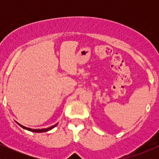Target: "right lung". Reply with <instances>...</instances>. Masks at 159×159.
I'll list each match as a JSON object with an SVG mask.
<instances>
[{
	"instance_id": "add662e5",
	"label": "right lung",
	"mask_w": 159,
	"mask_h": 159,
	"mask_svg": "<svg viewBox=\"0 0 159 159\" xmlns=\"http://www.w3.org/2000/svg\"><path fill=\"white\" fill-rule=\"evenodd\" d=\"M16 123H17V122H16ZM17 123L19 124V125L20 126H21V128H23V129H26V130H28V131H30V132H38V133H39V132H48V131L51 130V129H52L53 128H54V127L56 126L57 125V124H55V125H52V126H51V127H49V128H47V129H30V128H27V127H25V126H24V125H21V124H19V123Z\"/></svg>"
}]
</instances>
